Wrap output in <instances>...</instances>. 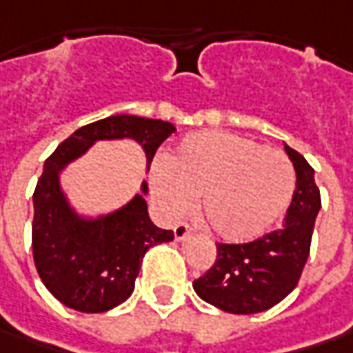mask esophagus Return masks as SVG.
I'll return each instance as SVG.
<instances>
[{"label":"esophagus","instance_id":"34e87169","mask_svg":"<svg viewBox=\"0 0 353 353\" xmlns=\"http://www.w3.org/2000/svg\"><path fill=\"white\" fill-rule=\"evenodd\" d=\"M190 233H192V227H190L188 223H177L176 227H174V235H176L177 241L185 239Z\"/></svg>","mask_w":353,"mask_h":353}]
</instances>
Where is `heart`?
Instances as JSON below:
<instances>
[{"instance_id": "1", "label": "heart", "mask_w": 353, "mask_h": 353, "mask_svg": "<svg viewBox=\"0 0 353 353\" xmlns=\"http://www.w3.org/2000/svg\"><path fill=\"white\" fill-rule=\"evenodd\" d=\"M152 193L168 217H183L199 197V215L217 237H259L281 217L294 190L283 152L225 130L195 132L150 174Z\"/></svg>"}]
</instances>
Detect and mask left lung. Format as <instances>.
I'll use <instances>...</instances> for the list:
<instances>
[{
    "mask_svg": "<svg viewBox=\"0 0 353 353\" xmlns=\"http://www.w3.org/2000/svg\"><path fill=\"white\" fill-rule=\"evenodd\" d=\"M296 170V190L283 227L249 243H217V256L193 290L229 314L265 312L286 299L300 281L310 254L320 190L314 170L296 150L284 146Z\"/></svg>",
    "mask_w": 353,
    "mask_h": 353,
    "instance_id": "8db88e82",
    "label": "left lung"
}]
</instances>
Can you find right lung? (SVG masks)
Returning <instances> with one entry per match:
<instances>
[{
	"instance_id": "1",
	"label": "right lung",
	"mask_w": 353,
	"mask_h": 353,
	"mask_svg": "<svg viewBox=\"0 0 353 353\" xmlns=\"http://www.w3.org/2000/svg\"><path fill=\"white\" fill-rule=\"evenodd\" d=\"M176 132L170 122L118 114L86 124L74 132L45 161L33 193V261L47 290L72 310L97 314L122 304L134 290V281L148 249L174 241L150 221L146 201L136 195L130 203L97 221H83L67 205L59 172L97 140L134 138L152 163L158 148ZM142 190L148 192L144 183Z\"/></svg>"
}]
</instances>
